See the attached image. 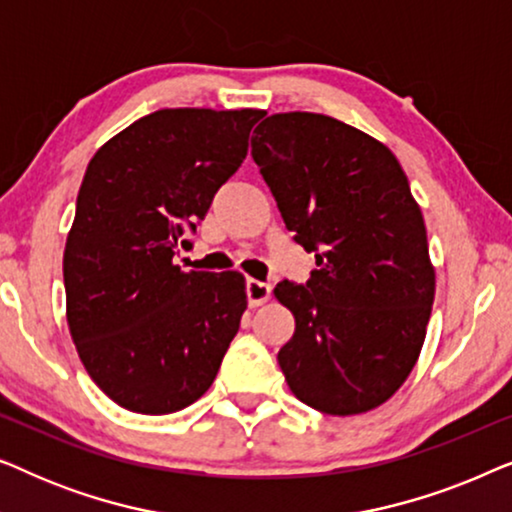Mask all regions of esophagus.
Wrapping results in <instances>:
<instances>
[{"label":"esophagus","instance_id":"esophagus-1","mask_svg":"<svg viewBox=\"0 0 512 512\" xmlns=\"http://www.w3.org/2000/svg\"><path fill=\"white\" fill-rule=\"evenodd\" d=\"M270 293H272L270 284L258 282V279H247V300H249L251 307L263 305L265 300L270 298Z\"/></svg>","mask_w":512,"mask_h":512}]
</instances>
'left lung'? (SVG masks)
Wrapping results in <instances>:
<instances>
[{
  "instance_id": "obj_1",
  "label": "left lung",
  "mask_w": 512,
  "mask_h": 512,
  "mask_svg": "<svg viewBox=\"0 0 512 512\" xmlns=\"http://www.w3.org/2000/svg\"><path fill=\"white\" fill-rule=\"evenodd\" d=\"M251 158L317 270L275 296L296 319L279 368L298 401L361 415L389 401L422 352L436 272L422 209L382 142L324 114H272Z\"/></svg>"
}]
</instances>
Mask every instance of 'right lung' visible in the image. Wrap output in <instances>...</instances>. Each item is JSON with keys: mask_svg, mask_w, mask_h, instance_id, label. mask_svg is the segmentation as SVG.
<instances>
[{"mask_svg": "<svg viewBox=\"0 0 512 512\" xmlns=\"http://www.w3.org/2000/svg\"><path fill=\"white\" fill-rule=\"evenodd\" d=\"M258 109H160L128 125L83 174L67 235V324L111 401L170 415L212 387L247 310L237 270L172 258L249 149Z\"/></svg>", "mask_w": 512, "mask_h": 512, "instance_id": "obj_1", "label": "right lung"}]
</instances>
